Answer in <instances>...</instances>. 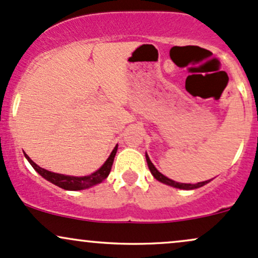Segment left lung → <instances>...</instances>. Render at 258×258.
<instances>
[{"label": "left lung", "mask_w": 258, "mask_h": 258, "mask_svg": "<svg viewBox=\"0 0 258 258\" xmlns=\"http://www.w3.org/2000/svg\"><path fill=\"white\" fill-rule=\"evenodd\" d=\"M146 159H147V164H148V167H149L150 172L154 177H155L156 179L159 180V182L161 183H165V184L167 185H171V186H174V188H179V189H186V190H189V189H197V188H200V186L205 185L206 183H209L210 180H204V182H199L197 183V184H190V183H178V182H174V180L167 178L166 176H164L162 173H160L158 170H156L155 166L153 165V162L150 161L149 156L146 154Z\"/></svg>", "instance_id": "obj_1"}]
</instances>
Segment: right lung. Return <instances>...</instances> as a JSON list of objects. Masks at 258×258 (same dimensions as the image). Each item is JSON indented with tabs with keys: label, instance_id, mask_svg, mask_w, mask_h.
Masks as SVG:
<instances>
[{
	"label": "right lung",
	"instance_id": "obj_1",
	"mask_svg": "<svg viewBox=\"0 0 258 258\" xmlns=\"http://www.w3.org/2000/svg\"><path fill=\"white\" fill-rule=\"evenodd\" d=\"M116 150H117V146L114 148V150L111 152L110 156L106 159V161L103 164V166L100 167L98 171H96L94 173L90 174V176H85V177L64 176V174L51 172V171H47L44 170V168H41L38 165L35 164V162L32 161L26 154H25V158L28 159L29 162H30L31 166L35 168V171H37L43 178L49 180V182L53 183V184L60 186V188L65 189V190H81V189L90 188L92 185L98 184V183L102 182V180H104L106 177L109 176L111 166H112V162H114V158L115 155H116Z\"/></svg>",
	"mask_w": 258,
	"mask_h": 258
}]
</instances>
